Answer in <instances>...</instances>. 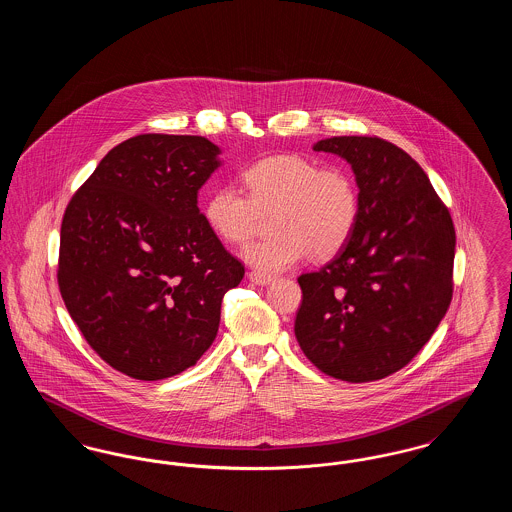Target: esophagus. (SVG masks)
<instances>
[{"label": "esophagus", "instance_id": "esophagus-1", "mask_svg": "<svg viewBox=\"0 0 512 512\" xmlns=\"http://www.w3.org/2000/svg\"><path fill=\"white\" fill-rule=\"evenodd\" d=\"M249 280H251L253 284L265 286V284H270V282L274 280V276H270V274H265V272H259V270H253V272H249Z\"/></svg>", "mask_w": 512, "mask_h": 512}]
</instances>
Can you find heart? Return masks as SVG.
Wrapping results in <instances>:
<instances>
[{
    "label": "heart",
    "instance_id": "1",
    "mask_svg": "<svg viewBox=\"0 0 512 512\" xmlns=\"http://www.w3.org/2000/svg\"><path fill=\"white\" fill-rule=\"evenodd\" d=\"M245 192L220 186L207 197L203 219L226 244H245L270 217V234L244 249V259L259 270L278 272L307 253L326 261L353 238L361 219V192L353 172L320 165L301 153L268 155L242 172Z\"/></svg>",
    "mask_w": 512,
    "mask_h": 512
}]
</instances>
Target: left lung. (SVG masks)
<instances>
[{"instance_id":"obj_1","label":"left lung","mask_w":512,"mask_h":512,"mask_svg":"<svg viewBox=\"0 0 512 512\" xmlns=\"http://www.w3.org/2000/svg\"><path fill=\"white\" fill-rule=\"evenodd\" d=\"M315 151L357 176L361 219L349 244L297 278L295 338L324 374L374 382L409 365L453 297L455 226L426 172L378 136H334Z\"/></svg>"}]
</instances>
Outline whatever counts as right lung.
<instances>
[{"label":"right lung","instance_id":"right-lung-1","mask_svg":"<svg viewBox=\"0 0 512 512\" xmlns=\"http://www.w3.org/2000/svg\"><path fill=\"white\" fill-rule=\"evenodd\" d=\"M219 153L201 136H134L65 209L59 292L88 345L130 378L194 366L217 338L224 293L244 278L197 207Z\"/></svg>","mask_w":512,"mask_h":512}]
</instances>
